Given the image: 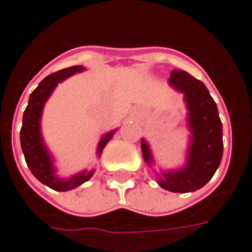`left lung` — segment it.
<instances>
[{
	"mask_svg": "<svg viewBox=\"0 0 252 252\" xmlns=\"http://www.w3.org/2000/svg\"><path fill=\"white\" fill-rule=\"evenodd\" d=\"M168 84L184 95L189 141L187 161L177 169H156L157 182L169 192L187 193L205 187L220 165L223 156V127L216 102L206 85L187 71L174 70ZM141 153L147 165H156L150 146L141 139Z\"/></svg>",
	"mask_w": 252,
	"mask_h": 252,
	"instance_id": "obj_1",
	"label": "left lung"
}]
</instances>
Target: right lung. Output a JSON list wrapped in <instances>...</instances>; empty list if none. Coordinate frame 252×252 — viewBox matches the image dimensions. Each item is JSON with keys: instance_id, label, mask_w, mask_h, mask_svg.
<instances>
[{"instance_id": "1", "label": "right lung", "mask_w": 252, "mask_h": 252, "mask_svg": "<svg viewBox=\"0 0 252 252\" xmlns=\"http://www.w3.org/2000/svg\"><path fill=\"white\" fill-rule=\"evenodd\" d=\"M84 70L85 68L83 65H73V67H68V68H64L57 73L47 75L43 81L37 85V88L31 94L28 106L24 112V119H22L21 147H22V153H24L28 167L36 177V179H39L46 187L54 190H60V192L71 190L83 185L84 182H87L94 175L95 169H91V171L83 169L67 178H63L57 174L53 156L47 149L43 136H42V126H40L42 113H43L44 103L50 98L56 87L74 74L83 73ZM113 134H115V130H111L102 136L96 146L98 157H101L102 151L108 144V141L113 137Z\"/></svg>"}]
</instances>
